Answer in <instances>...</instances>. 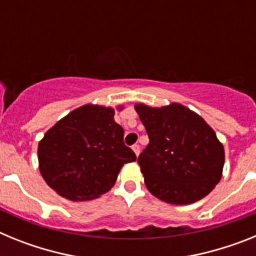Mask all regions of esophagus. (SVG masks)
<instances>
[{"mask_svg": "<svg viewBox=\"0 0 256 256\" xmlns=\"http://www.w3.org/2000/svg\"><path fill=\"white\" fill-rule=\"evenodd\" d=\"M132 150H133V152L136 154V156L140 155V146H138V144H133Z\"/></svg>", "mask_w": 256, "mask_h": 256, "instance_id": "1", "label": "esophagus"}]
</instances>
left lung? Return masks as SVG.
Here are the masks:
<instances>
[{
	"label": "left lung",
	"mask_w": 256,
	"mask_h": 256,
	"mask_svg": "<svg viewBox=\"0 0 256 256\" xmlns=\"http://www.w3.org/2000/svg\"><path fill=\"white\" fill-rule=\"evenodd\" d=\"M148 134L138 156L148 191L173 205L204 198L223 176L224 148L206 122L178 102L162 108L134 105Z\"/></svg>",
	"instance_id": "left-lung-1"
}]
</instances>
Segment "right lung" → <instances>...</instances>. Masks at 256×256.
<instances>
[{
	"label": "right lung",
	"instance_id": "1",
	"mask_svg": "<svg viewBox=\"0 0 256 256\" xmlns=\"http://www.w3.org/2000/svg\"><path fill=\"white\" fill-rule=\"evenodd\" d=\"M123 106L86 104L61 118L38 144V168L44 182L70 201H88L112 190L119 172L136 155L115 123Z\"/></svg>",
	"mask_w": 256,
	"mask_h": 256
}]
</instances>
